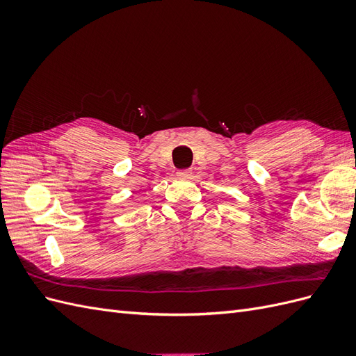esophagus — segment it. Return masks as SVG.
<instances>
[{
  "label": "esophagus",
  "instance_id": "obj_1",
  "mask_svg": "<svg viewBox=\"0 0 356 356\" xmlns=\"http://www.w3.org/2000/svg\"><path fill=\"white\" fill-rule=\"evenodd\" d=\"M177 175L179 178H190L191 177V170L190 169H184V170H178Z\"/></svg>",
  "mask_w": 356,
  "mask_h": 356
}]
</instances>
